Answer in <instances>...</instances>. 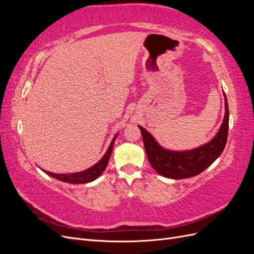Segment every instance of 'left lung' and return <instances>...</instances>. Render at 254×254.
<instances>
[{"instance_id": "1", "label": "left lung", "mask_w": 254, "mask_h": 254, "mask_svg": "<svg viewBox=\"0 0 254 254\" xmlns=\"http://www.w3.org/2000/svg\"><path fill=\"white\" fill-rule=\"evenodd\" d=\"M225 95V118L213 139L199 147L190 150L176 151L162 147L147 130L139 126L146 155L151 166L158 174L171 179H186L202 173L216 160L224 148L228 139L229 108Z\"/></svg>"}]
</instances>
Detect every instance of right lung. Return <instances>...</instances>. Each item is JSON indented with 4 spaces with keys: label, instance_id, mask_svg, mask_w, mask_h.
<instances>
[{
    "label": "right lung",
    "instance_id": "1",
    "mask_svg": "<svg viewBox=\"0 0 254 254\" xmlns=\"http://www.w3.org/2000/svg\"><path fill=\"white\" fill-rule=\"evenodd\" d=\"M118 134L114 135V137L112 139L109 147H108V149H107L104 157L99 160L96 164L87 168V170H84L82 172H78V173H73V174H55V173L47 172L43 170L42 171L47 175L53 177V178H55V179L60 180L63 182L71 183V184H80V183L84 184V183H89V182L94 181L103 174V172L106 170L107 165H108L109 159H110L111 152H112V148H113V144H114L115 139H117Z\"/></svg>",
    "mask_w": 254,
    "mask_h": 254
}]
</instances>
